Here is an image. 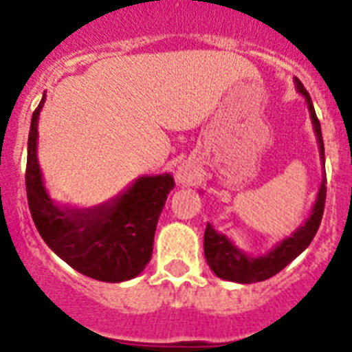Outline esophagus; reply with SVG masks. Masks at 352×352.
Masks as SVG:
<instances>
[{"mask_svg":"<svg viewBox=\"0 0 352 352\" xmlns=\"http://www.w3.org/2000/svg\"><path fill=\"white\" fill-rule=\"evenodd\" d=\"M199 176H201V166L192 158L179 164L178 169H176V183L178 185H192Z\"/></svg>","mask_w":352,"mask_h":352,"instance_id":"obj_1","label":"esophagus"}]
</instances>
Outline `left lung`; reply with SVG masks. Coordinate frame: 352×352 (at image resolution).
<instances>
[{"instance_id": "1", "label": "left lung", "mask_w": 352, "mask_h": 352, "mask_svg": "<svg viewBox=\"0 0 352 352\" xmlns=\"http://www.w3.org/2000/svg\"><path fill=\"white\" fill-rule=\"evenodd\" d=\"M294 84H296L298 93L303 96L305 102H307V107H309L312 129L314 133H316L317 146H319V158H321V164L324 167V144H322L321 123L316 116L309 91L303 88L300 79H294ZM324 201L326 173L321 186H319V192H317L316 203H314L309 219L305 220V223H301L291 236L278 241L264 256H250V254L236 247L231 238H227L222 232L214 231V227L208 222L206 231H204V257H206L208 266H210L214 275L219 278H223V280L238 282V284H254V282L268 280L273 275L282 272L291 261L296 259L301 252L309 247L317 229H319V223H321Z\"/></svg>"}]
</instances>
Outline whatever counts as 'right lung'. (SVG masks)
<instances>
[{
	"label": "right lung",
	"instance_id": "add662e5",
	"mask_svg": "<svg viewBox=\"0 0 352 352\" xmlns=\"http://www.w3.org/2000/svg\"><path fill=\"white\" fill-rule=\"evenodd\" d=\"M43 102L45 93L31 118L28 138L26 192L33 222L47 247L76 272L111 284L130 280L151 259L158 217L173 190V176H141L98 206L56 204L43 185L38 164V118Z\"/></svg>",
	"mask_w": 352,
	"mask_h": 352
}]
</instances>
